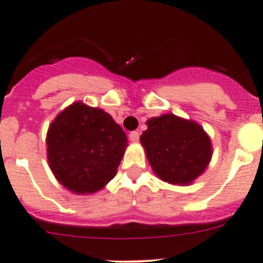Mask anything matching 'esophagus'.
Here are the masks:
<instances>
[{"label":"esophagus","instance_id":"34e87169","mask_svg":"<svg viewBox=\"0 0 263 263\" xmlns=\"http://www.w3.org/2000/svg\"><path fill=\"white\" fill-rule=\"evenodd\" d=\"M139 139H140L139 132L134 131V132H131V134H129V140H131L132 142H137V141H139Z\"/></svg>","mask_w":263,"mask_h":263}]
</instances>
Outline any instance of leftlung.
I'll return each instance as SVG.
<instances>
[{
	"instance_id": "8db88e82",
	"label": "left lung",
	"mask_w": 263,
	"mask_h": 263,
	"mask_svg": "<svg viewBox=\"0 0 263 263\" xmlns=\"http://www.w3.org/2000/svg\"><path fill=\"white\" fill-rule=\"evenodd\" d=\"M146 126L140 142L159 179L187 185L206 171L213 144L201 124L169 113L147 119Z\"/></svg>"
}]
</instances>
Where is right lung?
Segmentation results:
<instances>
[{"label":"right lung","mask_w":263,"mask_h":263,"mask_svg":"<svg viewBox=\"0 0 263 263\" xmlns=\"http://www.w3.org/2000/svg\"><path fill=\"white\" fill-rule=\"evenodd\" d=\"M47 159L58 183L75 195L103 190L117 174L128 140L109 113L75 102L47 132Z\"/></svg>","instance_id":"right-lung-1"}]
</instances>
